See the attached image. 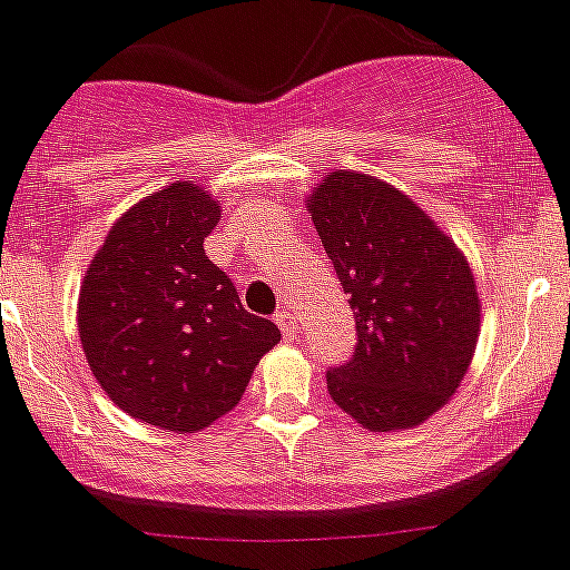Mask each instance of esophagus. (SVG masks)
Returning a JSON list of instances; mask_svg holds the SVG:
<instances>
[{
    "mask_svg": "<svg viewBox=\"0 0 570 570\" xmlns=\"http://www.w3.org/2000/svg\"><path fill=\"white\" fill-rule=\"evenodd\" d=\"M275 323H278L284 340H297V332H301V326H297V321L289 315V312H286V309L278 312V315H275Z\"/></svg>",
    "mask_w": 570,
    "mask_h": 570,
    "instance_id": "esophagus-1",
    "label": "esophagus"
}]
</instances>
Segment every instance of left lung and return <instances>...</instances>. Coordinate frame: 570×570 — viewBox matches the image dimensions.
Segmentation results:
<instances>
[{"mask_svg":"<svg viewBox=\"0 0 570 570\" xmlns=\"http://www.w3.org/2000/svg\"><path fill=\"white\" fill-rule=\"evenodd\" d=\"M309 213L357 328L328 393L368 430L424 422L464 380L481 332L464 255L422 207L365 174H328Z\"/></svg>","mask_w":570,"mask_h":570,"instance_id":"left-lung-1","label":"left lung"}]
</instances>
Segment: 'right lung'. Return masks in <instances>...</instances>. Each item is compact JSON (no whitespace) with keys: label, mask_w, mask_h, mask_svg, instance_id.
Here are the masks:
<instances>
[{"label":"right lung","mask_w":570,"mask_h":570,"mask_svg":"<svg viewBox=\"0 0 570 570\" xmlns=\"http://www.w3.org/2000/svg\"><path fill=\"white\" fill-rule=\"evenodd\" d=\"M219 216L199 185L146 196L109 230L78 301L83 354L100 387L129 416L174 433L233 411L281 340L205 255Z\"/></svg>","instance_id":"right-lung-1"}]
</instances>
